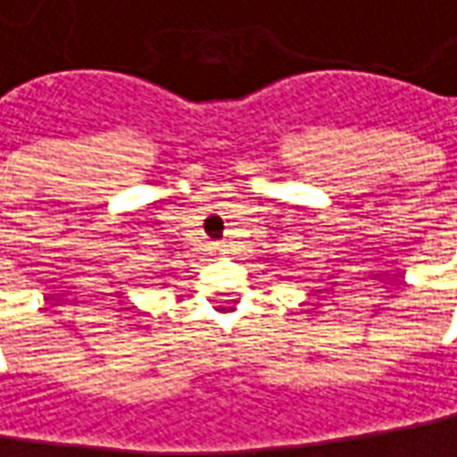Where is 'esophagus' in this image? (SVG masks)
Wrapping results in <instances>:
<instances>
[{"label": "esophagus", "instance_id": "34e87169", "mask_svg": "<svg viewBox=\"0 0 457 457\" xmlns=\"http://www.w3.org/2000/svg\"><path fill=\"white\" fill-rule=\"evenodd\" d=\"M214 250V253H222V248H220V245H217V248H212Z\"/></svg>", "mask_w": 457, "mask_h": 457}]
</instances>
